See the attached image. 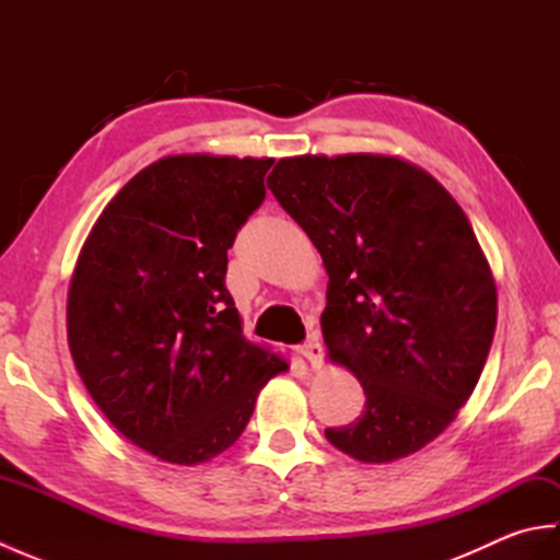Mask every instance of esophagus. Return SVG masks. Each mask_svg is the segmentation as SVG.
<instances>
[{"mask_svg": "<svg viewBox=\"0 0 560 560\" xmlns=\"http://www.w3.org/2000/svg\"><path fill=\"white\" fill-rule=\"evenodd\" d=\"M299 351L305 355L307 363H311L313 368L323 365V343H319V335H317V331H313V335L307 337V341L301 343Z\"/></svg>", "mask_w": 560, "mask_h": 560, "instance_id": "34e87169", "label": "esophagus"}]
</instances>
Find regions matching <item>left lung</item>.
I'll return each instance as SVG.
<instances>
[{"label": "left lung", "mask_w": 560, "mask_h": 560, "mask_svg": "<svg viewBox=\"0 0 560 560\" xmlns=\"http://www.w3.org/2000/svg\"><path fill=\"white\" fill-rule=\"evenodd\" d=\"M267 183L323 255L327 353L363 385V413L327 440L365 464L413 455L471 397L495 331L467 213L419 165L380 153L281 159Z\"/></svg>", "instance_id": "left-lung-1"}]
</instances>
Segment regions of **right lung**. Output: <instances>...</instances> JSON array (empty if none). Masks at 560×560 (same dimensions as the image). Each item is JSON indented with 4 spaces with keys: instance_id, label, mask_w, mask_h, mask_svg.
Masks as SVG:
<instances>
[{
    "instance_id": "add662e5",
    "label": "right lung",
    "mask_w": 560,
    "mask_h": 560,
    "mask_svg": "<svg viewBox=\"0 0 560 560\" xmlns=\"http://www.w3.org/2000/svg\"><path fill=\"white\" fill-rule=\"evenodd\" d=\"M273 159L180 153L147 165L103 209L67 295V339L117 431L171 464L229 450L259 389L289 363L243 337L229 247Z\"/></svg>"
}]
</instances>
